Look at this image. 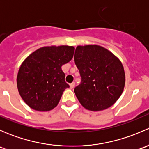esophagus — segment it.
Here are the masks:
<instances>
[{
    "label": "esophagus",
    "mask_w": 149,
    "mask_h": 149,
    "mask_svg": "<svg viewBox=\"0 0 149 149\" xmlns=\"http://www.w3.org/2000/svg\"><path fill=\"white\" fill-rule=\"evenodd\" d=\"M74 86H75V83H74V82H73V83H71V84H70V88H71V89H72V88H74Z\"/></svg>",
    "instance_id": "esophagus-1"
}]
</instances>
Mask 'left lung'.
Instances as JSON below:
<instances>
[{
  "label": "left lung",
  "mask_w": 149,
  "mask_h": 149,
  "mask_svg": "<svg viewBox=\"0 0 149 149\" xmlns=\"http://www.w3.org/2000/svg\"><path fill=\"white\" fill-rule=\"evenodd\" d=\"M74 61L81 77V82L74 89L81 104L94 112L112 106L121 96L125 83L121 61L97 45L77 46Z\"/></svg>",
  "instance_id": "8db88e82"
}]
</instances>
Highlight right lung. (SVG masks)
<instances>
[{"instance_id":"add662e5","label":"right lung","mask_w":149,"mask_h":149,"mask_svg":"<svg viewBox=\"0 0 149 149\" xmlns=\"http://www.w3.org/2000/svg\"><path fill=\"white\" fill-rule=\"evenodd\" d=\"M74 47L39 48L23 61L16 83L21 97L31 109L47 112L55 108L69 85L61 67L71 61Z\"/></svg>"}]
</instances>
